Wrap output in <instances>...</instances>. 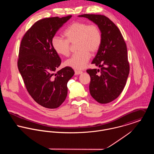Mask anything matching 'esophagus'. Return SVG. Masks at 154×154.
I'll return each instance as SVG.
<instances>
[{
	"label": "esophagus",
	"instance_id": "34e87169",
	"mask_svg": "<svg viewBox=\"0 0 154 154\" xmlns=\"http://www.w3.org/2000/svg\"><path fill=\"white\" fill-rule=\"evenodd\" d=\"M83 72L82 71H79V70H75V73L76 75H78L80 74H82Z\"/></svg>",
	"mask_w": 154,
	"mask_h": 154
}]
</instances>
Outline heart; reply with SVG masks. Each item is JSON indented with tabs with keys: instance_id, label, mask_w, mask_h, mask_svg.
<instances>
[{
	"instance_id": "obj_1",
	"label": "heart",
	"mask_w": 154,
	"mask_h": 154,
	"mask_svg": "<svg viewBox=\"0 0 154 154\" xmlns=\"http://www.w3.org/2000/svg\"><path fill=\"white\" fill-rule=\"evenodd\" d=\"M66 40L54 36L51 45L55 52L60 56L67 57L70 53V44H75L78 51L65 62L66 66L79 70L84 68L90 59V54H94L99 50L102 36L100 28L94 24L77 21L72 23L64 32Z\"/></svg>"
}]
</instances>
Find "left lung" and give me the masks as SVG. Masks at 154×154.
I'll return each mask as SVG.
<instances>
[{"label": "left lung", "instance_id": "1", "mask_svg": "<svg viewBox=\"0 0 154 154\" xmlns=\"http://www.w3.org/2000/svg\"><path fill=\"white\" fill-rule=\"evenodd\" d=\"M78 17L88 18L100 29L101 44L92 63L101 69L87 72L91 77V95L99 103H109L120 95L129 76L126 44L119 29L106 16L84 14Z\"/></svg>", "mask_w": 154, "mask_h": 154}]
</instances>
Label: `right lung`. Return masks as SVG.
Here are the masks:
<instances>
[{
    "mask_svg": "<svg viewBox=\"0 0 154 154\" xmlns=\"http://www.w3.org/2000/svg\"><path fill=\"white\" fill-rule=\"evenodd\" d=\"M71 17L38 21L27 31L21 43L19 71L30 95L45 108L56 109L64 102L67 82L75 74L70 67L54 73L60 65L61 59L51 45L53 37Z\"/></svg>",
    "mask_w": 154,
    "mask_h": 154,
    "instance_id": "right-lung-1",
    "label": "right lung"
}]
</instances>
